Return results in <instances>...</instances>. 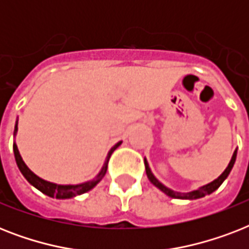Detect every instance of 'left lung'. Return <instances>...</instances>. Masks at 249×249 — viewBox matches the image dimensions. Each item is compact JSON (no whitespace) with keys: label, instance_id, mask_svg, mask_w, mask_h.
Returning <instances> with one entry per match:
<instances>
[{"label":"left lung","instance_id":"left-lung-1","mask_svg":"<svg viewBox=\"0 0 249 249\" xmlns=\"http://www.w3.org/2000/svg\"><path fill=\"white\" fill-rule=\"evenodd\" d=\"M235 159H236V151L232 154V158L231 160H230V163H229L228 168L225 169V172L221 174L220 177L217 178V179H214L213 182H211V183H208V185L203 186V187H200V189L195 190V191H191V193H177V191H173V190L168 189L166 186H164L163 183H160V182L154 177V174L151 173V170H150V168H148V164L146 160H144V166H146V174H147L148 179L151 181L152 185H155L158 189H160L163 193H165L168 196L174 197V199H190V200H194V199H199V197H203L205 196V195H209V194H212L214 190L218 189V187L222 185V182L228 178L229 173L231 172L234 163H235Z\"/></svg>","mask_w":249,"mask_h":249}]
</instances>
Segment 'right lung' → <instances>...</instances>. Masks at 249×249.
Segmentation results:
<instances>
[{"label": "right lung", "instance_id": "right-lung-1", "mask_svg": "<svg viewBox=\"0 0 249 249\" xmlns=\"http://www.w3.org/2000/svg\"><path fill=\"white\" fill-rule=\"evenodd\" d=\"M18 130V120H17V124H15V129H14V133H17ZM121 144V142L116 143L111 148V151L108 152V156H107V160H106L105 166L102 168V170L99 172L97 177L94 178L93 181H89V182H85V183H81V185H67V186H63V185H55V183H52V182H48L42 179V178L37 177L36 174L31 172L28 169V166L25 165L23 159H21L20 154L18 151V147L17 144L14 143L13 148H14V155H15V160H17V164L19 166V169H20L21 174L24 176L25 179L36 187L37 190H40L41 193H44L45 195H48L50 197H56V199H70V197H73V196H77V195H81V194L86 193V191H89L94 187V186L97 185L98 182L101 181L102 178L105 177L106 172H107V164H108V160L112 155V152L116 150L119 146Z\"/></svg>", "mask_w": 249, "mask_h": 249}]
</instances>
